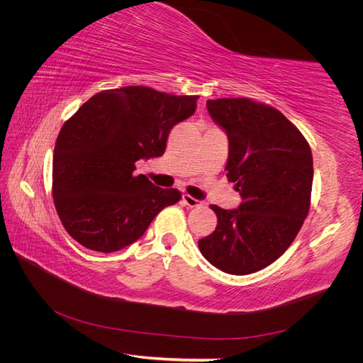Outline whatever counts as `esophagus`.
Wrapping results in <instances>:
<instances>
[{
  "instance_id": "obj_1",
  "label": "esophagus",
  "mask_w": 363,
  "mask_h": 363,
  "mask_svg": "<svg viewBox=\"0 0 363 363\" xmlns=\"http://www.w3.org/2000/svg\"><path fill=\"white\" fill-rule=\"evenodd\" d=\"M182 201H183L184 206H188V207H200V206H203V201L195 200L194 196H191V195H188V194H183Z\"/></svg>"
}]
</instances>
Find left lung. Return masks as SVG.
Instances as JSON below:
<instances>
[{
  "label": "left lung",
  "mask_w": 363,
  "mask_h": 363,
  "mask_svg": "<svg viewBox=\"0 0 363 363\" xmlns=\"http://www.w3.org/2000/svg\"><path fill=\"white\" fill-rule=\"evenodd\" d=\"M207 111L228 136V182L242 203L211 206L215 232L199 240L218 269L245 276L267 268L294 242L311 208L312 151L277 108L250 98L208 100Z\"/></svg>",
  "instance_id": "8db88e82"
}]
</instances>
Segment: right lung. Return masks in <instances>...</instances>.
<instances>
[{
	"instance_id": "obj_1",
	"label": "right lung",
	"mask_w": 363,
	"mask_h": 363,
	"mask_svg": "<svg viewBox=\"0 0 363 363\" xmlns=\"http://www.w3.org/2000/svg\"><path fill=\"white\" fill-rule=\"evenodd\" d=\"M196 100L127 86L98 92L63 124L52 156V200L72 239L94 251H118L180 201V191L135 175V163L163 155L169 131L195 112Z\"/></svg>"
}]
</instances>
